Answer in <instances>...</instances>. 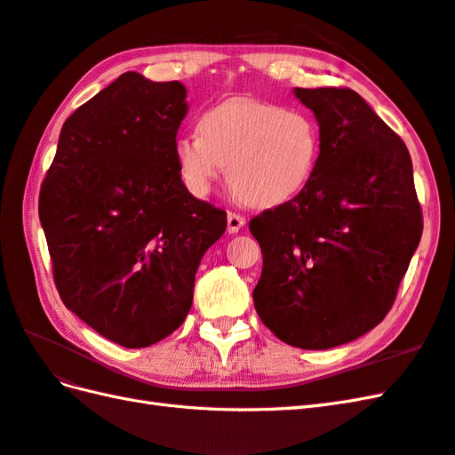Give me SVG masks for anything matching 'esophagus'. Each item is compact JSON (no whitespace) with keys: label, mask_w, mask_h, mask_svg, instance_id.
<instances>
[{"label":"esophagus","mask_w":455,"mask_h":455,"mask_svg":"<svg viewBox=\"0 0 455 455\" xmlns=\"http://www.w3.org/2000/svg\"><path fill=\"white\" fill-rule=\"evenodd\" d=\"M243 226H245V218L235 212L228 214V234H237Z\"/></svg>","instance_id":"1"}]
</instances>
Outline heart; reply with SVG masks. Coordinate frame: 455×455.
<instances>
[{"label":"heart","mask_w":455,"mask_h":455,"mask_svg":"<svg viewBox=\"0 0 455 455\" xmlns=\"http://www.w3.org/2000/svg\"><path fill=\"white\" fill-rule=\"evenodd\" d=\"M173 154L185 191L195 198L210 193L228 163L237 196L268 208L293 201L311 183L320 132L301 109L235 98L206 109L198 132L177 139Z\"/></svg>","instance_id":"heart-1"}]
</instances>
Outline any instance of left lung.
<instances>
[{
	"mask_svg": "<svg viewBox=\"0 0 455 455\" xmlns=\"http://www.w3.org/2000/svg\"><path fill=\"white\" fill-rule=\"evenodd\" d=\"M293 92L318 121V165L293 201L251 220L262 251L252 299L275 338L330 349L390 311L423 214L407 147L355 91Z\"/></svg>",
	"mask_w": 455,
	"mask_h": 455,
	"instance_id": "8db88e82",
	"label": "left lung"
}]
</instances>
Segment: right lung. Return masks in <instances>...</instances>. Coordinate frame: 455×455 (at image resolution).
<instances>
[{
	"label": "right lung",
	"mask_w": 455,
	"mask_h": 455,
	"mask_svg": "<svg viewBox=\"0 0 455 455\" xmlns=\"http://www.w3.org/2000/svg\"><path fill=\"white\" fill-rule=\"evenodd\" d=\"M180 81L129 71L65 121L38 216L65 307L119 346L170 336L193 305L195 274L226 212L185 191L175 137Z\"/></svg>",
	"instance_id": "1"
}]
</instances>
